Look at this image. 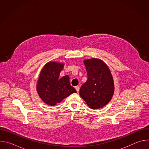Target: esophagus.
Listing matches in <instances>:
<instances>
[{
    "label": "esophagus",
    "instance_id": "obj_1",
    "mask_svg": "<svg viewBox=\"0 0 149 149\" xmlns=\"http://www.w3.org/2000/svg\"><path fill=\"white\" fill-rule=\"evenodd\" d=\"M75 88L76 91H77V93H79V87L78 86H76V87H75Z\"/></svg>",
    "mask_w": 149,
    "mask_h": 149
}]
</instances>
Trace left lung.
<instances>
[{
    "label": "left lung",
    "instance_id": "obj_1",
    "mask_svg": "<svg viewBox=\"0 0 149 149\" xmlns=\"http://www.w3.org/2000/svg\"><path fill=\"white\" fill-rule=\"evenodd\" d=\"M88 79L83 84L79 95L89 107L98 109L107 105L114 91L113 78L108 66L101 59L84 61Z\"/></svg>",
    "mask_w": 149,
    "mask_h": 149
}]
</instances>
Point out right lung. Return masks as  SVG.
Listing matches in <instances>:
<instances>
[{
  "instance_id": "right-lung-1",
  "label": "right lung",
  "mask_w": 149,
  "mask_h": 149,
  "mask_svg": "<svg viewBox=\"0 0 149 149\" xmlns=\"http://www.w3.org/2000/svg\"><path fill=\"white\" fill-rule=\"evenodd\" d=\"M63 66L62 63L49 62L40 73L36 90L40 98L48 105H55L72 93H77L71 86L69 76L59 78Z\"/></svg>"
}]
</instances>
